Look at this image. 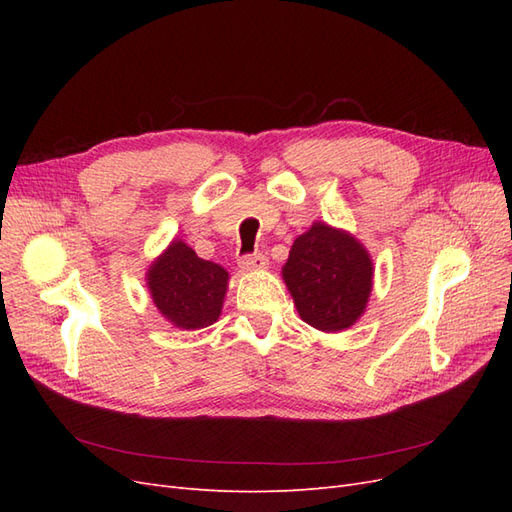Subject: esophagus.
Returning a JSON list of instances; mask_svg holds the SVG:
<instances>
[{"mask_svg":"<svg viewBox=\"0 0 512 512\" xmlns=\"http://www.w3.org/2000/svg\"><path fill=\"white\" fill-rule=\"evenodd\" d=\"M239 267L243 271H262V269L269 267V260H267V256H262V254L243 256V258H239Z\"/></svg>","mask_w":512,"mask_h":512,"instance_id":"obj_1","label":"esophagus"}]
</instances>
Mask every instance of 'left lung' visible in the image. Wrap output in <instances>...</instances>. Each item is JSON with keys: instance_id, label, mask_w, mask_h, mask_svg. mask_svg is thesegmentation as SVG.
<instances>
[{"instance_id": "8db88e82", "label": "left lung", "mask_w": 512, "mask_h": 512, "mask_svg": "<svg viewBox=\"0 0 512 512\" xmlns=\"http://www.w3.org/2000/svg\"><path fill=\"white\" fill-rule=\"evenodd\" d=\"M282 280L303 322L322 333H342L365 314L374 260L348 230L314 222L294 239Z\"/></svg>"}]
</instances>
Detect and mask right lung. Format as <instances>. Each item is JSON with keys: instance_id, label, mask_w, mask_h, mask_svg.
<instances>
[{"instance_id": "right-lung-1", "label": "right lung", "mask_w": 512, "mask_h": 512, "mask_svg": "<svg viewBox=\"0 0 512 512\" xmlns=\"http://www.w3.org/2000/svg\"><path fill=\"white\" fill-rule=\"evenodd\" d=\"M149 297L166 322L181 331L205 329L220 318L230 275L218 262L198 258L173 239L145 273Z\"/></svg>"}]
</instances>
